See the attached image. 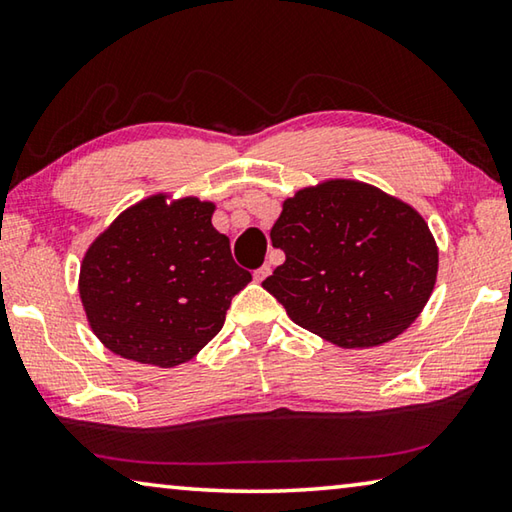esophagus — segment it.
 Returning a JSON list of instances; mask_svg holds the SVG:
<instances>
[{
	"instance_id": "34e87169",
	"label": "esophagus",
	"mask_w": 512,
	"mask_h": 512,
	"mask_svg": "<svg viewBox=\"0 0 512 512\" xmlns=\"http://www.w3.org/2000/svg\"><path fill=\"white\" fill-rule=\"evenodd\" d=\"M268 275H271V266L264 264L262 268H257V271H255V282H264Z\"/></svg>"
}]
</instances>
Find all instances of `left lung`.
I'll list each match as a JSON object with an SVG mask.
<instances>
[{"label":"left lung","instance_id":"1","mask_svg":"<svg viewBox=\"0 0 512 512\" xmlns=\"http://www.w3.org/2000/svg\"><path fill=\"white\" fill-rule=\"evenodd\" d=\"M271 241L287 259L262 287L293 323L345 350L400 336L436 284L438 246L422 214L361 180L298 189Z\"/></svg>","mask_w":512,"mask_h":512}]
</instances>
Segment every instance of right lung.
<instances>
[{"instance_id":"add662e5","label":"right lung","mask_w":512,"mask_h":512,"mask_svg":"<svg viewBox=\"0 0 512 512\" xmlns=\"http://www.w3.org/2000/svg\"><path fill=\"white\" fill-rule=\"evenodd\" d=\"M214 210L196 196L153 194L126 207L85 250L81 302L110 352L176 368L221 332L230 300L253 277L212 225Z\"/></svg>"}]
</instances>
